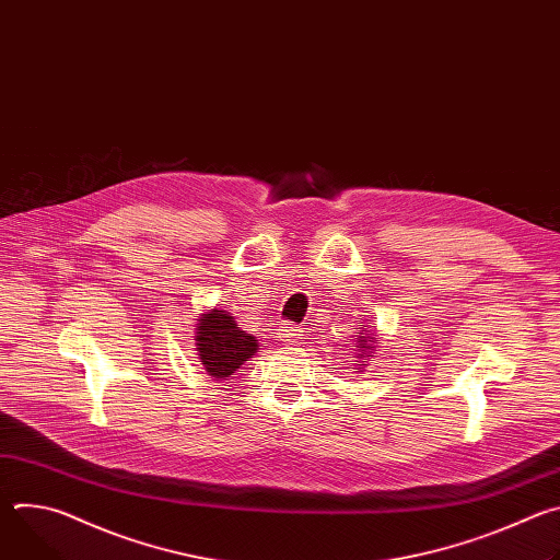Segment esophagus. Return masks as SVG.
<instances>
[{"instance_id": "obj_1", "label": "esophagus", "mask_w": 560, "mask_h": 560, "mask_svg": "<svg viewBox=\"0 0 560 560\" xmlns=\"http://www.w3.org/2000/svg\"><path fill=\"white\" fill-rule=\"evenodd\" d=\"M279 339L283 341V346H294V343H299L301 332H299L294 326L285 324V326H281V330H279Z\"/></svg>"}]
</instances>
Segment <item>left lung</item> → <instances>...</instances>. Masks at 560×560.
<instances>
[{"mask_svg":"<svg viewBox=\"0 0 560 560\" xmlns=\"http://www.w3.org/2000/svg\"><path fill=\"white\" fill-rule=\"evenodd\" d=\"M354 343V354H357V365L354 368L359 374L365 372L368 368V359L376 354V335H374V326H363V328H357V335L352 339Z\"/></svg>","mask_w":560,"mask_h":560,"instance_id":"1","label":"left lung"}]
</instances>
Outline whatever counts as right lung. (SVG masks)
I'll return each instance as SVG.
<instances>
[{
	"mask_svg": "<svg viewBox=\"0 0 560 560\" xmlns=\"http://www.w3.org/2000/svg\"><path fill=\"white\" fill-rule=\"evenodd\" d=\"M195 350L206 372L214 381H225L257 354L259 343L236 326L230 312L210 307L195 324Z\"/></svg>",
	"mask_w": 560,
	"mask_h": 560,
	"instance_id": "right-lung-1",
	"label": "right lung"
}]
</instances>
